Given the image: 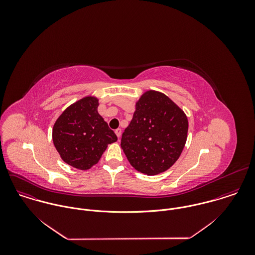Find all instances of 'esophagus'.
I'll return each instance as SVG.
<instances>
[{
	"label": "esophagus",
	"instance_id": "34e87169",
	"mask_svg": "<svg viewBox=\"0 0 255 255\" xmlns=\"http://www.w3.org/2000/svg\"><path fill=\"white\" fill-rule=\"evenodd\" d=\"M115 133H116V135L120 138L121 135H122V129H121V128H117V129L115 130Z\"/></svg>",
	"mask_w": 255,
	"mask_h": 255
}]
</instances>
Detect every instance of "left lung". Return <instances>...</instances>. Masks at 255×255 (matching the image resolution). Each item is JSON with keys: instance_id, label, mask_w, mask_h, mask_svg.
I'll return each instance as SVG.
<instances>
[{"instance_id": "1", "label": "left lung", "mask_w": 255, "mask_h": 255, "mask_svg": "<svg viewBox=\"0 0 255 255\" xmlns=\"http://www.w3.org/2000/svg\"><path fill=\"white\" fill-rule=\"evenodd\" d=\"M187 130L184 112L164 93L147 90L135 103L121 147L135 170L154 176L170 169L180 158Z\"/></svg>"}]
</instances>
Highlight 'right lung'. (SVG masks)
Returning a JSON list of instances; mask_svg holds the SVG:
<instances>
[{
  "instance_id": "obj_1",
  "label": "right lung",
  "mask_w": 255,
  "mask_h": 255,
  "mask_svg": "<svg viewBox=\"0 0 255 255\" xmlns=\"http://www.w3.org/2000/svg\"><path fill=\"white\" fill-rule=\"evenodd\" d=\"M97 97L85 96L65 110L53 127V143L60 157L81 171L96 165L108 144L118 140L99 115Z\"/></svg>"
}]
</instances>
